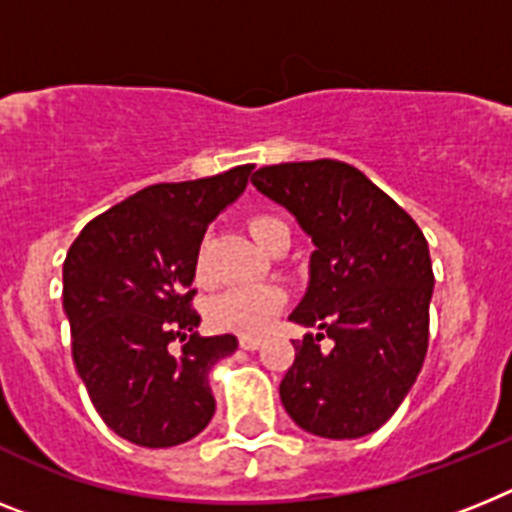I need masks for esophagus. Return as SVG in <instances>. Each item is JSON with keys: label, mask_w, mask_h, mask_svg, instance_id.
Here are the masks:
<instances>
[{"label": "esophagus", "mask_w": 512, "mask_h": 512, "mask_svg": "<svg viewBox=\"0 0 512 512\" xmlns=\"http://www.w3.org/2000/svg\"><path fill=\"white\" fill-rule=\"evenodd\" d=\"M260 343H263V338H257V336H239V346H242L244 351L260 349Z\"/></svg>", "instance_id": "34e87169"}]
</instances>
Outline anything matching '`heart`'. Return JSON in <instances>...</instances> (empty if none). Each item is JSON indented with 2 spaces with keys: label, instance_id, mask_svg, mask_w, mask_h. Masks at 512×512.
<instances>
[{
  "label": "heart",
  "instance_id": "1",
  "mask_svg": "<svg viewBox=\"0 0 512 512\" xmlns=\"http://www.w3.org/2000/svg\"><path fill=\"white\" fill-rule=\"evenodd\" d=\"M281 229H289V226L276 216H255L249 221V234L257 244H263L270 234ZM283 304H286V294L276 283H247V286H234L218 294L208 307V320L221 330L260 336L273 325Z\"/></svg>",
  "mask_w": 512,
  "mask_h": 512
}]
</instances>
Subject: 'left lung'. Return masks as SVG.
Here are the masks:
<instances>
[{"mask_svg":"<svg viewBox=\"0 0 512 512\" xmlns=\"http://www.w3.org/2000/svg\"><path fill=\"white\" fill-rule=\"evenodd\" d=\"M252 184L286 208L312 239L309 281L289 315L328 332L294 341L281 403L304 432L356 440L388 422L424 364L432 260L414 218L359 169L333 158L278 163Z\"/></svg>","mask_w":512,"mask_h":512,"instance_id":"obj_1","label":"left lung"}]
</instances>
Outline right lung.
Returning <instances> with one entry per match:
<instances>
[{
  "instance_id": "1",
  "label": "right lung",
  "mask_w": 512,
  "mask_h": 512,
  "mask_svg": "<svg viewBox=\"0 0 512 512\" xmlns=\"http://www.w3.org/2000/svg\"><path fill=\"white\" fill-rule=\"evenodd\" d=\"M252 169L145 187L93 218L67 252L62 302L77 375L106 427L140 448L182 445L216 414L208 375L239 341L197 333L192 281L205 231Z\"/></svg>"
}]
</instances>
